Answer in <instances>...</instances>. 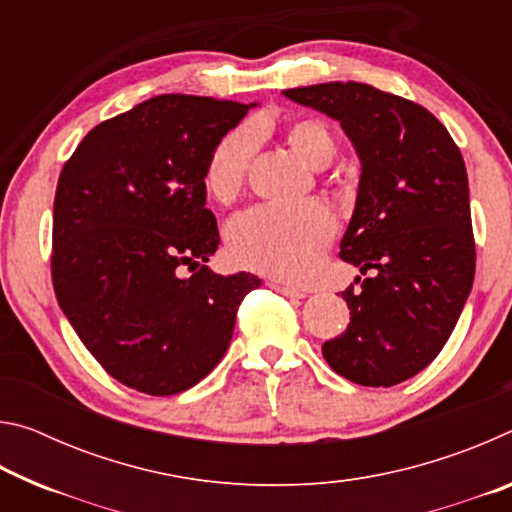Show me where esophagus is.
Segmentation results:
<instances>
[{"label": "esophagus", "instance_id": "esophagus-1", "mask_svg": "<svg viewBox=\"0 0 512 512\" xmlns=\"http://www.w3.org/2000/svg\"><path fill=\"white\" fill-rule=\"evenodd\" d=\"M271 284V287L277 291V293H282V296H287V298H305L307 293L305 291H300V289H296V287H289V284H284V282H268Z\"/></svg>", "mask_w": 512, "mask_h": 512}]
</instances>
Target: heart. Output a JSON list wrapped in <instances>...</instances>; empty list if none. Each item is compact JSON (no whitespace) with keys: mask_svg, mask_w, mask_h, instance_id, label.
Wrapping results in <instances>:
<instances>
[{"mask_svg":"<svg viewBox=\"0 0 512 512\" xmlns=\"http://www.w3.org/2000/svg\"><path fill=\"white\" fill-rule=\"evenodd\" d=\"M291 151L311 169H325L336 155L329 128L318 119H296L287 126ZM257 137L250 128L223 135L205 162L203 185L214 201L228 203L244 187ZM336 221L327 207H255L239 214L228 228L230 257L239 266L284 280H305L334 237Z\"/></svg>","mask_w":512,"mask_h":512,"instance_id":"obj_1","label":"heart"}]
</instances>
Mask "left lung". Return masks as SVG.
I'll return each mask as SVG.
<instances>
[{
    "mask_svg": "<svg viewBox=\"0 0 512 512\" xmlns=\"http://www.w3.org/2000/svg\"><path fill=\"white\" fill-rule=\"evenodd\" d=\"M282 94L339 121L361 162L339 255L375 275L341 293L350 325L323 343V357L354 384L395 386L438 357L472 291L463 155L429 110L372 85L332 81Z\"/></svg>",
    "mask_w": 512,
    "mask_h": 512,
    "instance_id": "obj_1",
    "label": "left lung"
}]
</instances>
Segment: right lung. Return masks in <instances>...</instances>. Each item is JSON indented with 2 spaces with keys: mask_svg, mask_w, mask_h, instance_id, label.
I'll use <instances>...</instances> for the list:
<instances>
[{
  "mask_svg": "<svg viewBox=\"0 0 512 512\" xmlns=\"http://www.w3.org/2000/svg\"><path fill=\"white\" fill-rule=\"evenodd\" d=\"M255 106L158 94L94 126L60 171L58 305L128 388L162 397L196 386L228 350L241 300L262 284L207 266L221 239L203 185L216 142Z\"/></svg>",
  "mask_w": 512,
  "mask_h": 512,
  "instance_id": "add662e5",
  "label": "right lung"
}]
</instances>
